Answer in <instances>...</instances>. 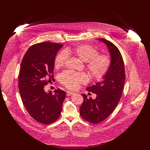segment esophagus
I'll list each match as a JSON object with an SVG mask.
<instances>
[{
  "mask_svg": "<svg viewBox=\"0 0 150 150\" xmlns=\"http://www.w3.org/2000/svg\"><path fill=\"white\" fill-rule=\"evenodd\" d=\"M75 93H74V92H71V91H67V96H72V95H73V94H74Z\"/></svg>",
  "mask_w": 150,
  "mask_h": 150,
  "instance_id": "esophagus-1",
  "label": "esophagus"
}]
</instances>
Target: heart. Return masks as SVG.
I'll use <instances>...</instances> for the list:
<instances>
[{
    "label": "heart",
    "mask_w": 150,
    "mask_h": 150,
    "mask_svg": "<svg viewBox=\"0 0 150 150\" xmlns=\"http://www.w3.org/2000/svg\"><path fill=\"white\" fill-rule=\"evenodd\" d=\"M97 48L88 44H81L74 48L61 50L56 56L54 66L58 69L66 63L69 55L72 54L86 62V68L91 76L94 79L102 78L108 71L112 60L107 54H99ZM61 83L69 89H75L81 84H86L89 78L84 72L66 70L59 75Z\"/></svg>",
    "instance_id": "b5f03b06"
}]
</instances>
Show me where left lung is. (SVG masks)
Listing matches in <instances>:
<instances>
[{
  "instance_id": "8db88e82",
  "label": "left lung",
  "mask_w": 150,
  "mask_h": 150,
  "mask_svg": "<svg viewBox=\"0 0 150 150\" xmlns=\"http://www.w3.org/2000/svg\"><path fill=\"white\" fill-rule=\"evenodd\" d=\"M111 57V67L103 79L86 90L97 94L96 99L82 94L83 102L80 107L81 117L88 122L97 124L103 121L114 111L121 97L125 80V67L121 53L113 43L104 39Z\"/></svg>"
}]
</instances>
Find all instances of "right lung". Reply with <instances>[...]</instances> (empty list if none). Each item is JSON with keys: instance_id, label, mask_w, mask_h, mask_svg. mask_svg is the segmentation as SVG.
I'll return each instance as SVG.
<instances>
[{"instance_id": "add662e5", "label": "right lung", "mask_w": 150, "mask_h": 150, "mask_svg": "<svg viewBox=\"0 0 150 150\" xmlns=\"http://www.w3.org/2000/svg\"><path fill=\"white\" fill-rule=\"evenodd\" d=\"M62 44L52 42L31 45L22 58L18 88L23 104L36 121L50 124L61 115L66 92L59 89L47 93L44 88L54 81L53 70L57 51Z\"/></svg>"}]
</instances>
